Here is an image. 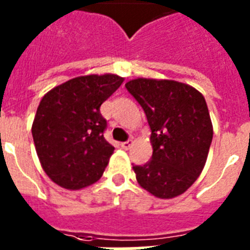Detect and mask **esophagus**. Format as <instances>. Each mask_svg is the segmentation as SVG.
<instances>
[{"instance_id": "esophagus-1", "label": "esophagus", "mask_w": 250, "mask_h": 250, "mask_svg": "<svg viewBox=\"0 0 250 250\" xmlns=\"http://www.w3.org/2000/svg\"><path fill=\"white\" fill-rule=\"evenodd\" d=\"M131 145H133V141H131V139H129V141H126V142L121 143V147H123L124 150H129Z\"/></svg>"}]
</instances>
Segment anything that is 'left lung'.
I'll use <instances>...</instances> for the list:
<instances>
[{"instance_id": "1", "label": "left lung", "mask_w": 250, "mask_h": 250, "mask_svg": "<svg viewBox=\"0 0 250 250\" xmlns=\"http://www.w3.org/2000/svg\"><path fill=\"white\" fill-rule=\"evenodd\" d=\"M141 104L151 129V160L133 166L141 187L158 198H173L204 169L212 124L204 95L169 79L137 78L125 84Z\"/></svg>"}]
</instances>
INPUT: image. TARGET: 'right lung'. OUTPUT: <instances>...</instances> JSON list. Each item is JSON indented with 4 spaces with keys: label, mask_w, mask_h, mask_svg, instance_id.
Returning <instances> with one entry per match:
<instances>
[{
    "label": "right lung",
    "mask_w": 250,
    "mask_h": 250,
    "mask_svg": "<svg viewBox=\"0 0 250 250\" xmlns=\"http://www.w3.org/2000/svg\"><path fill=\"white\" fill-rule=\"evenodd\" d=\"M123 82L115 74L83 75L42 96L32 137L42 169L57 185L82 189L102 177L115 147L104 138L100 105Z\"/></svg>",
    "instance_id": "obj_1"
}]
</instances>
